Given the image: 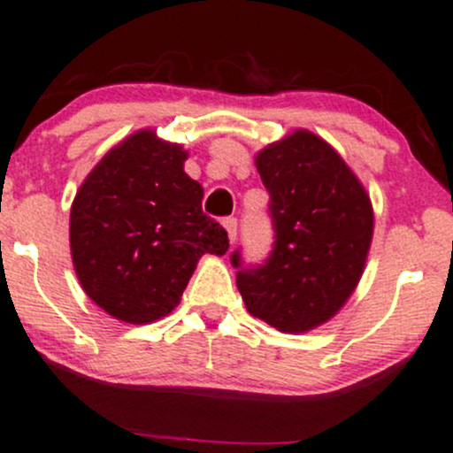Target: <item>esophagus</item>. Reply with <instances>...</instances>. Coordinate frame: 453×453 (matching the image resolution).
<instances>
[{
    "label": "esophagus",
    "mask_w": 453,
    "mask_h": 453,
    "mask_svg": "<svg viewBox=\"0 0 453 453\" xmlns=\"http://www.w3.org/2000/svg\"><path fill=\"white\" fill-rule=\"evenodd\" d=\"M222 226L226 228V233H228V242H235V237H237V218H233V216H228V218H225V220H222Z\"/></svg>",
    "instance_id": "esophagus-1"
}]
</instances>
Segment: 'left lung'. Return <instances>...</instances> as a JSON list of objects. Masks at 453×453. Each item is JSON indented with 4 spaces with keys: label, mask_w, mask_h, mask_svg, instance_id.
Returning <instances> with one entry per match:
<instances>
[{
    "label": "left lung",
    "mask_w": 453,
    "mask_h": 453,
    "mask_svg": "<svg viewBox=\"0 0 453 453\" xmlns=\"http://www.w3.org/2000/svg\"><path fill=\"white\" fill-rule=\"evenodd\" d=\"M269 192L272 252L261 265L231 254L237 288L252 317L299 334L334 317L364 273L372 242V205L353 171L308 130L258 151Z\"/></svg>",
    "instance_id": "obj_1"
}]
</instances>
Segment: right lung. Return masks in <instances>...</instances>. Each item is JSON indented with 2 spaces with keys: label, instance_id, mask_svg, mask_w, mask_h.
I'll use <instances>...</instances> for the list:
<instances>
[{
  "label": "right lung",
  "instance_id": "obj_1",
  "mask_svg": "<svg viewBox=\"0 0 453 453\" xmlns=\"http://www.w3.org/2000/svg\"><path fill=\"white\" fill-rule=\"evenodd\" d=\"M188 154L141 130L89 173L70 210V248L81 287L111 317L151 323L180 303L205 252L228 250L226 231L203 213Z\"/></svg>",
  "mask_w": 453,
  "mask_h": 453
}]
</instances>
